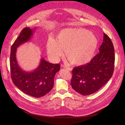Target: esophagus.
Masks as SVG:
<instances>
[{
  "label": "esophagus",
  "mask_w": 125,
  "mask_h": 125,
  "mask_svg": "<svg viewBox=\"0 0 125 125\" xmlns=\"http://www.w3.org/2000/svg\"><path fill=\"white\" fill-rule=\"evenodd\" d=\"M65 68L67 70H68V71H71V70H72V68H69V67H65Z\"/></svg>",
  "instance_id": "obj_1"
}]
</instances>
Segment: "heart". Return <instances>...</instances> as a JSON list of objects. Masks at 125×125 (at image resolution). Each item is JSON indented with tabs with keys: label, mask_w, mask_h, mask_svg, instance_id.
<instances>
[{
	"label": "heart",
	"mask_w": 125,
	"mask_h": 125,
	"mask_svg": "<svg viewBox=\"0 0 125 125\" xmlns=\"http://www.w3.org/2000/svg\"><path fill=\"white\" fill-rule=\"evenodd\" d=\"M99 40L92 32L83 29L67 28L56 36V41L48 40V54L54 62H57L65 51L67 58L73 65H82L90 62L95 55Z\"/></svg>",
	"instance_id": "b5f03b06"
}]
</instances>
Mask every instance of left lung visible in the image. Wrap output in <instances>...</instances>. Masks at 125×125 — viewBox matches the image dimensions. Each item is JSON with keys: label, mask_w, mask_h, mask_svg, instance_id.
<instances>
[{"label": "left lung", "mask_w": 125, "mask_h": 125, "mask_svg": "<svg viewBox=\"0 0 125 125\" xmlns=\"http://www.w3.org/2000/svg\"><path fill=\"white\" fill-rule=\"evenodd\" d=\"M115 51L111 40L104 33L103 42L99 53L86 65L73 70L71 85L74 90L83 95L93 94L103 86L114 73Z\"/></svg>", "instance_id": "obj_1"}]
</instances>
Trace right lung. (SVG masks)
<instances>
[{
    "label": "right lung",
    "instance_id": "1",
    "mask_svg": "<svg viewBox=\"0 0 125 125\" xmlns=\"http://www.w3.org/2000/svg\"><path fill=\"white\" fill-rule=\"evenodd\" d=\"M34 30L25 28L11 47L10 66L11 79L14 85L21 91L33 97H41L51 91L54 86V77L59 70V64L47 62L41 59L39 66L32 71L22 70L18 63L16 58L17 48L31 39Z\"/></svg>",
    "mask_w": 125,
    "mask_h": 125
}]
</instances>
